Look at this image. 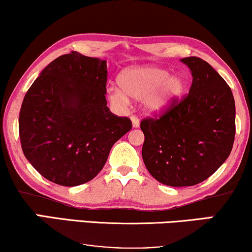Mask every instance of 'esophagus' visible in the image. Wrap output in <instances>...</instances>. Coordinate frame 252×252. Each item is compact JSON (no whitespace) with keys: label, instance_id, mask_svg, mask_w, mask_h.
<instances>
[{"label":"esophagus","instance_id":"34e87169","mask_svg":"<svg viewBox=\"0 0 252 252\" xmlns=\"http://www.w3.org/2000/svg\"><path fill=\"white\" fill-rule=\"evenodd\" d=\"M130 120H132V123H133V127L137 128V127L140 126V119L137 118L136 116H130Z\"/></svg>","mask_w":252,"mask_h":252}]
</instances>
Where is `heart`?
<instances>
[{"mask_svg":"<svg viewBox=\"0 0 252 252\" xmlns=\"http://www.w3.org/2000/svg\"><path fill=\"white\" fill-rule=\"evenodd\" d=\"M119 87L108 91L110 101L125 104L127 98H144L148 110L160 112L167 109L185 91L186 82L179 74L159 66H137L124 71L118 78Z\"/></svg>","mask_w":252,"mask_h":252,"instance_id":"b5f03b06","label":"heart"}]
</instances>
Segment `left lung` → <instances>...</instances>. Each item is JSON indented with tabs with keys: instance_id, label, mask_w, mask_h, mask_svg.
I'll return each instance as SVG.
<instances>
[{
	"instance_id": "8db88e82",
	"label": "left lung",
	"mask_w": 252,
	"mask_h": 252,
	"mask_svg": "<svg viewBox=\"0 0 252 252\" xmlns=\"http://www.w3.org/2000/svg\"><path fill=\"white\" fill-rule=\"evenodd\" d=\"M191 71L187 95L141 120L142 158L160 184L187 187L204 181L221 166L235 137V102L229 86L202 58L181 60Z\"/></svg>"
}]
</instances>
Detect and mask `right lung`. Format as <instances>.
Instances as JSON below:
<instances>
[{"mask_svg":"<svg viewBox=\"0 0 252 252\" xmlns=\"http://www.w3.org/2000/svg\"><path fill=\"white\" fill-rule=\"evenodd\" d=\"M106 61L71 51L54 60L35 79L19 112L23 153L54 184L74 187L91 181L113 144L132 128L128 117L106 106Z\"/></svg>","mask_w":252,"mask_h":252,"instance_id":"add662e5","label":"right lung"}]
</instances>
